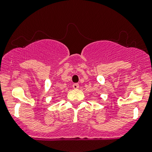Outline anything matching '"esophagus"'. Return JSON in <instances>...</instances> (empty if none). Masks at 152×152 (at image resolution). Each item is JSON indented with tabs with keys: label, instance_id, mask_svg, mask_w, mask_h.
<instances>
[{
	"label": "esophagus",
	"instance_id": "esophagus-1",
	"mask_svg": "<svg viewBox=\"0 0 152 152\" xmlns=\"http://www.w3.org/2000/svg\"><path fill=\"white\" fill-rule=\"evenodd\" d=\"M79 84H73V89H78L79 88Z\"/></svg>",
	"mask_w": 152,
	"mask_h": 152
}]
</instances>
